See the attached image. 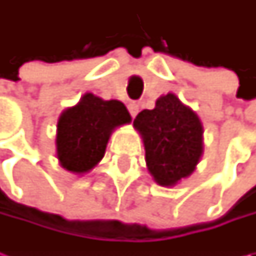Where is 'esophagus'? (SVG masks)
Returning a JSON list of instances; mask_svg holds the SVG:
<instances>
[{"mask_svg":"<svg viewBox=\"0 0 256 256\" xmlns=\"http://www.w3.org/2000/svg\"><path fill=\"white\" fill-rule=\"evenodd\" d=\"M128 111H130V114H131V116L135 118V116L138 115V112H140V105H138L136 102H131L130 105H128Z\"/></svg>","mask_w":256,"mask_h":256,"instance_id":"34e87169","label":"esophagus"}]
</instances>
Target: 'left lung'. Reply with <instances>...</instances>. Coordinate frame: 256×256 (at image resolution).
I'll return each instance as SVG.
<instances>
[{"label":"left lung","mask_w":256,"mask_h":256,"mask_svg":"<svg viewBox=\"0 0 256 256\" xmlns=\"http://www.w3.org/2000/svg\"><path fill=\"white\" fill-rule=\"evenodd\" d=\"M134 126L142 135L146 166L156 184L172 186L191 175L202 154V125L191 108L166 94L154 110L138 114Z\"/></svg>","instance_id":"left-lung-1"}]
</instances>
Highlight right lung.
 <instances>
[{"label": "right lung", "instance_id": "1", "mask_svg": "<svg viewBox=\"0 0 256 256\" xmlns=\"http://www.w3.org/2000/svg\"><path fill=\"white\" fill-rule=\"evenodd\" d=\"M128 122L131 115L122 102L85 94L58 121L56 151L61 165L75 174L92 170L102 160L111 131Z\"/></svg>", "mask_w": 256, "mask_h": 256}]
</instances>
